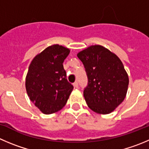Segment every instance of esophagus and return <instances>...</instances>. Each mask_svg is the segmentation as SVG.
<instances>
[{"label": "esophagus", "mask_w": 149, "mask_h": 149, "mask_svg": "<svg viewBox=\"0 0 149 149\" xmlns=\"http://www.w3.org/2000/svg\"><path fill=\"white\" fill-rule=\"evenodd\" d=\"M73 86H74V87L75 88H78V83H77V82H75V83H73Z\"/></svg>", "instance_id": "1"}]
</instances>
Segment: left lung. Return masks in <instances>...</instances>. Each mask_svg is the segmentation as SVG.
<instances>
[{
  "mask_svg": "<svg viewBox=\"0 0 149 149\" xmlns=\"http://www.w3.org/2000/svg\"><path fill=\"white\" fill-rule=\"evenodd\" d=\"M83 62L88 83L83 92L91 110L109 114L121 104L127 95L128 74L115 53L102 45H91L77 53Z\"/></svg>",
  "mask_w": 149,
  "mask_h": 149,
  "instance_id": "left-lung-1",
  "label": "left lung"
}]
</instances>
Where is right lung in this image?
Instances as JSON below:
<instances>
[{
    "label": "right lung",
    "mask_w": 149,
    "mask_h": 149,
    "mask_svg": "<svg viewBox=\"0 0 149 149\" xmlns=\"http://www.w3.org/2000/svg\"><path fill=\"white\" fill-rule=\"evenodd\" d=\"M69 52V48L52 45L36 55L30 63L25 88L30 100L44 114L61 110L73 90L63 66Z\"/></svg>",
    "instance_id": "obj_1"
}]
</instances>
